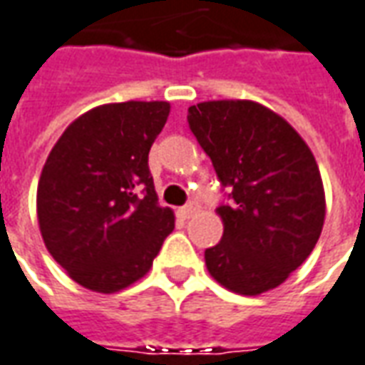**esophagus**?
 Segmentation results:
<instances>
[{"mask_svg": "<svg viewBox=\"0 0 365 365\" xmlns=\"http://www.w3.org/2000/svg\"><path fill=\"white\" fill-rule=\"evenodd\" d=\"M195 211H197V205H195V203H187L185 207L180 209V215H182L183 219H190Z\"/></svg>", "mask_w": 365, "mask_h": 365, "instance_id": "1", "label": "esophagus"}]
</instances>
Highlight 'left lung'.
<instances>
[{"label": "left lung", "mask_w": 365, "mask_h": 365, "mask_svg": "<svg viewBox=\"0 0 365 365\" xmlns=\"http://www.w3.org/2000/svg\"><path fill=\"white\" fill-rule=\"evenodd\" d=\"M187 122L233 200L217 207L223 237L205 251L209 274L245 297L277 289L307 261L324 225V185L310 148L253 101L200 103Z\"/></svg>", "instance_id": "1"}]
</instances>
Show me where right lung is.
<instances>
[{
	"instance_id": "1",
	"label": "right lung",
	"mask_w": 365,
	"mask_h": 365,
	"mask_svg": "<svg viewBox=\"0 0 365 365\" xmlns=\"http://www.w3.org/2000/svg\"><path fill=\"white\" fill-rule=\"evenodd\" d=\"M170 103L96 106L68 124L37 185V219L47 251L71 279L94 292H118L152 267L174 231L158 205L148 168Z\"/></svg>"
}]
</instances>
